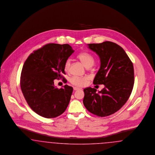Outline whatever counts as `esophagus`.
I'll use <instances>...</instances> for the list:
<instances>
[{
    "mask_svg": "<svg viewBox=\"0 0 155 155\" xmlns=\"http://www.w3.org/2000/svg\"><path fill=\"white\" fill-rule=\"evenodd\" d=\"M79 89H81L80 88L77 87H74V91H76V90H79Z\"/></svg>",
    "mask_w": 155,
    "mask_h": 155,
    "instance_id": "34e87169",
    "label": "esophagus"
}]
</instances>
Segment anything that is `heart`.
<instances>
[{"instance_id":"b5f03b06","label":"heart","mask_w":155,"mask_h":155,"mask_svg":"<svg viewBox=\"0 0 155 155\" xmlns=\"http://www.w3.org/2000/svg\"><path fill=\"white\" fill-rule=\"evenodd\" d=\"M77 58L81 61V63L85 66V67L88 68L92 67L94 64V58L92 55L86 52H81L77 55ZM71 66V61L67 60L65 61L64 68L65 71H68ZM90 80V78L88 76H84L82 78L74 76L70 79V82L73 85L78 87H83L86 86Z\"/></svg>"}]
</instances>
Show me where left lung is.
Wrapping results in <instances>:
<instances>
[{
    "instance_id": "left-lung-1",
    "label": "left lung",
    "mask_w": 155,
    "mask_h": 155,
    "mask_svg": "<svg viewBox=\"0 0 155 155\" xmlns=\"http://www.w3.org/2000/svg\"><path fill=\"white\" fill-rule=\"evenodd\" d=\"M87 46L101 63L93 84L105 87L98 93L94 88H84L83 104L91 114L108 116L119 110L130 96L134 83L133 64L123 48L112 41Z\"/></svg>"
}]
</instances>
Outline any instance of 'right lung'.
Returning a JSON list of instances; mask_svg holds the SVG:
<instances>
[{"mask_svg": "<svg viewBox=\"0 0 155 155\" xmlns=\"http://www.w3.org/2000/svg\"><path fill=\"white\" fill-rule=\"evenodd\" d=\"M74 52L68 44L50 43L34 51L24 62L21 88L28 104L37 114L54 118L66 110L73 88L66 84L58 89L54 86V80L65 74V61Z\"/></svg>", "mask_w": 155, "mask_h": 155, "instance_id": "right-lung-1", "label": "right lung"}]
</instances>
